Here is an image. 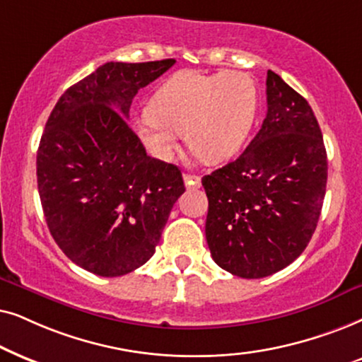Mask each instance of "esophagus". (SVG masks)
Listing matches in <instances>:
<instances>
[{
    "label": "esophagus",
    "instance_id": "esophagus-1",
    "mask_svg": "<svg viewBox=\"0 0 362 362\" xmlns=\"http://www.w3.org/2000/svg\"><path fill=\"white\" fill-rule=\"evenodd\" d=\"M184 180L185 185L190 187V189H199L202 184V177L195 175V173H184Z\"/></svg>",
    "mask_w": 362,
    "mask_h": 362
}]
</instances>
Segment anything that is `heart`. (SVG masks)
<instances>
[{
	"label": "heart",
	"mask_w": 362,
	"mask_h": 362,
	"mask_svg": "<svg viewBox=\"0 0 362 362\" xmlns=\"http://www.w3.org/2000/svg\"><path fill=\"white\" fill-rule=\"evenodd\" d=\"M257 110L258 88L247 72L182 71L157 89L148 110L134 119V131L160 160L173 156L184 132L197 156L220 163L242 148Z\"/></svg>",
	"instance_id": "b5f03b06"
}]
</instances>
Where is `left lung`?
<instances>
[{"instance_id":"8db88e82","label":"left lung","mask_w":362,"mask_h":362,"mask_svg":"<svg viewBox=\"0 0 362 362\" xmlns=\"http://www.w3.org/2000/svg\"><path fill=\"white\" fill-rule=\"evenodd\" d=\"M267 117L237 160L202 178L211 258L240 278H264L310 243L326 194L327 158L308 100L273 71Z\"/></svg>"}]
</instances>
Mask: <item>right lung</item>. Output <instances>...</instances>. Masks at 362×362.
Returning <instances> with one entry per match:
<instances>
[{"mask_svg": "<svg viewBox=\"0 0 362 362\" xmlns=\"http://www.w3.org/2000/svg\"><path fill=\"white\" fill-rule=\"evenodd\" d=\"M175 64L105 62L52 109L37 148L47 228L67 258L99 276L147 263L185 192L177 165L147 156L129 127L134 95Z\"/></svg>", "mask_w": 362, "mask_h": 362, "instance_id": "1", "label": "right lung"}]
</instances>
